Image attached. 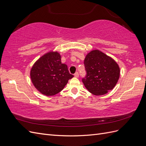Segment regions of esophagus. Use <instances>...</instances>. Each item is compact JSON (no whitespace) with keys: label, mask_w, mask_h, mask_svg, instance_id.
I'll return each mask as SVG.
<instances>
[{"label":"esophagus","mask_w":146,"mask_h":146,"mask_svg":"<svg viewBox=\"0 0 146 146\" xmlns=\"http://www.w3.org/2000/svg\"><path fill=\"white\" fill-rule=\"evenodd\" d=\"M74 76L76 77H78V76H79V73H78V72H76V73L74 74Z\"/></svg>","instance_id":"34e87169"}]
</instances>
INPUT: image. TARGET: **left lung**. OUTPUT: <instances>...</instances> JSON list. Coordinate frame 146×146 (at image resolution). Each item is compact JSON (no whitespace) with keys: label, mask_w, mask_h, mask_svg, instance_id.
I'll use <instances>...</instances> for the list:
<instances>
[{"label":"left lung","mask_w":146,"mask_h":146,"mask_svg":"<svg viewBox=\"0 0 146 146\" xmlns=\"http://www.w3.org/2000/svg\"><path fill=\"white\" fill-rule=\"evenodd\" d=\"M86 74L82 82L86 89L96 96L107 94L119 80L120 69L111 57L98 50L89 53L84 60Z\"/></svg>","instance_id":"left-lung-1"}]
</instances>
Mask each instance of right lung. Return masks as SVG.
Here are the masks:
<instances>
[{"instance_id":"1","label":"right lung","mask_w":146,"mask_h":146,"mask_svg":"<svg viewBox=\"0 0 146 146\" xmlns=\"http://www.w3.org/2000/svg\"><path fill=\"white\" fill-rule=\"evenodd\" d=\"M30 77L35 87L42 94L54 96L62 90L74 76L68 66L61 63L58 52H48L41 56L31 69Z\"/></svg>"}]
</instances>
